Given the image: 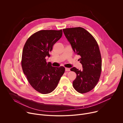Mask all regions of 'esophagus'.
Returning <instances> with one entry per match:
<instances>
[{
    "instance_id": "esophagus-1",
    "label": "esophagus",
    "mask_w": 123,
    "mask_h": 123,
    "mask_svg": "<svg viewBox=\"0 0 123 123\" xmlns=\"http://www.w3.org/2000/svg\"><path fill=\"white\" fill-rule=\"evenodd\" d=\"M65 71H66V72L70 71V68H65Z\"/></svg>"
}]
</instances>
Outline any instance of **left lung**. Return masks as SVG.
<instances>
[{"mask_svg": "<svg viewBox=\"0 0 123 123\" xmlns=\"http://www.w3.org/2000/svg\"><path fill=\"white\" fill-rule=\"evenodd\" d=\"M64 34L71 44L74 51L81 57L83 69L71 68L76 78L73 81L74 89L80 93L88 92L96 86L102 71V59L98 43L92 35L81 27L66 28Z\"/></svg>", "mask_w": 123, "mask_h": 123, "instance_id": "left-lung-1", "label": "left lung"}]
</instances>
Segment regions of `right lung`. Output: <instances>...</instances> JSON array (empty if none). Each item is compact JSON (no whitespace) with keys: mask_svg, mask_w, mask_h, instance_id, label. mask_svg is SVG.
<instances>
[{"mask_svg":"<svg viewBox=\"0 0 123 123\" xmlns=\"http://www.w3.org/2000/svg\"><path fill=\"white\" fill-rule=\"evenodd\" d=\"M62 30H41L26 41L22 51L23 72L33 88L42 94L52 92L65 73V68L51 66L46 60L54 44L62 36Z\"/></svg>","mask_w":123,"mask_h":123,"instance_id":"add662e5","label":"right lung"}]
</instances>
